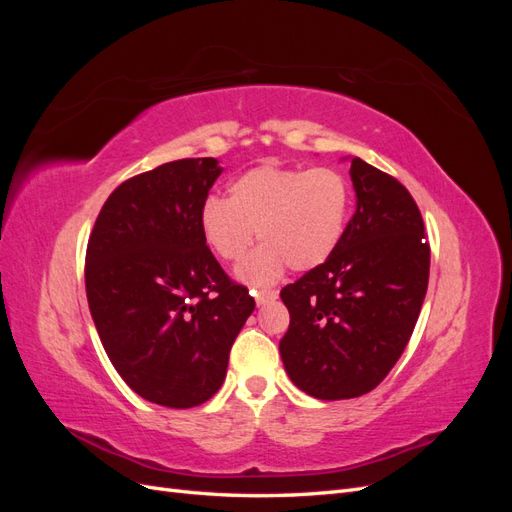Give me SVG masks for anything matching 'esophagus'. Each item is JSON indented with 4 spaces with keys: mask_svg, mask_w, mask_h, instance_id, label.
Returning a JSON list of instances; mask_svg holds the SVG:
<instances>
[{
    "mask_svg": "<svg viewBox=\"0 0 512 512\" xmlns=\"http://www.w3.org/2000/svg\"><path fill=\"white\" fill-rule=\"evenodd\" d=\"M254 299L258 305H265L277 299V290H254Z\"/></svg>",
    "mask_w": 512,
    "mask_h": 512,
    "instance_id": "1",
    "label": "esophagus"
}]
</instances>
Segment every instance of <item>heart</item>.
Masks as SVG:
<instances>
[{
	"instance_id": "b5f03b06",
	"label": "heart",
	"mask_w": 512,
	"mask_h": 512,
	"mask_svg": "<svg viewBox=\"0 0 512 512\" xmlns=\"http://www.w3.org/2000/svg\"><path fill=\"white\" fill-rule=\"evenodd\" d=\"M350 183L335 168H286L262 164L228 185V200L207 198L200 207V235L222 260H241L256 239L265 243L237 275L271 284L286 265L292 271L320 267L344 237Z\"/></svg>"
}]
</instances>
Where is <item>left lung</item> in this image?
Masks as SVG:
<instances>
[{
    "label": "left lung",
    "instance_id": "1",
    "mask_svg": "<svg viewBox=\"0 0 512 512\" xmlns=\"http://www.w3.org/2000/svg\"><path fill=\"white\" fill-rule=\"evenodd\" d=\"M356 211L335 252L280 297L290 327L286 374L316 399L374 391L406 350L429 282V241L414 198L395 177L352 158Z\"/></svg>",
    "mask_w": 512,
    "mask_h": 512
}]
</instances>
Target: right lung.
Listing matches in <instances>:
<instances>
[{
  "instance_id": "1",
  "label": "right lung",
  "mask_w": 512,
  "mask_h": 512,
  "mask_svg": "<svg viewBox=\"0 0 512 512\" xmlns=\"http://www.w3.org/2000/svg\"><path fill=\"white\" fill-rule=\"evenodd\" d=\"M222 175L185 158L123 181L89 235L85 288L100 342L134 393L166 408L205 404L254 299L200 235L198 215Z\"/></svg>"
}]
</instances>
